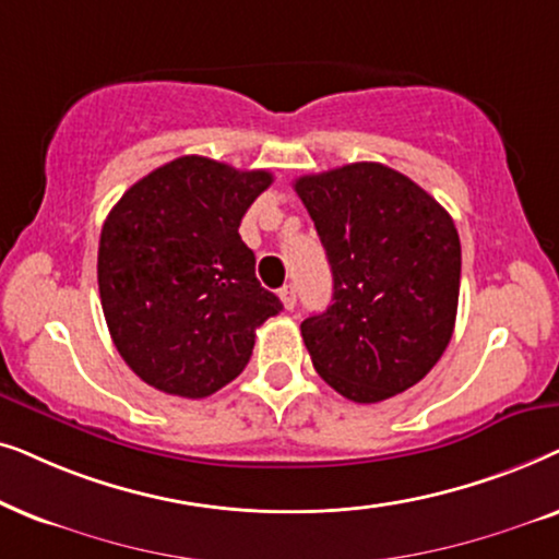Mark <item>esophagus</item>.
Segmentation results:
<instances>
[{
  "instance_id": "34e87169",
  "label": "esophagus",
  "mask_w": 559,
  "mask_h": 559,
  "mask_svg": "<svg viewBox=\"0 0 559 559\" xmlns=\"http://www.w3.org/2000/svg\"><path fill=\"white\" fill-rule=\"evenodd\" d=\"M278 296H281V301H284V309L292 311V309L296 307V288H294L292 284L281 288V294H278Z\"/></svg>"
}]
</instances>
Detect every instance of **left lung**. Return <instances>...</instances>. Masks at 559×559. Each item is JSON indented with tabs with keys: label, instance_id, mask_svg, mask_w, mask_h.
<instances>
[{
	"label": "left lung",
	"instance_id": "obj_1",
	"mask_svg": "<svg viewBox=\"0 0 559 559\" xmlns=\"http://www.w3.org/2000/svg\"><path fill=\"white\" fill-rule=\"evenodd\" d=\"M334 294L301 322L317 373L357 404L412 389L450 345L460 296L455 222L421 186L381 163L301 176Z\"/></svg>",
	"mask_w": 559,
	"mask_h": 559
}]
</instances>
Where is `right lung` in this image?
Segmentation results:
<instances>
[{
	"mask_svg": "<svg viewBox=\"0 0 559 559\" xmlns=\"http://www.w3.org/2000/svg\"><path fill=\"white\" fill-rule=\"evenodd\" d=\"M271 181L267 170L183 155L130 186L104 219V319L122 360L153 389L212 396L248 366L258 326L284 309L237 233Z\"/></svg>",
	"mask_w": 559,
	"mask_h": 559,
	"instance_id": "add662e5",
	"label": "right lung"
}]
</instances>
